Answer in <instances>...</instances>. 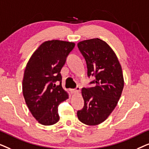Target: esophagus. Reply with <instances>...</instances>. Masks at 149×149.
Segmentation results:
<instances>
[{"instance_id": "esophagus-1", "label": "esophagus", "mask_w": 149, "mask_h": 149, "mask_svg": "<svg viewBox=\"0 0 149 149\" xmlns=\"http://www.w3.org/2000/svg\"><path fill=\"white\" fill-rule=\"evenodd\" d=\"M80 91V87H77L76 89H70V92L72 93H78Z\"/></svg>"}]
</instances>
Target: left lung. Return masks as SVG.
Segmentation results:
<instances>
[{"mask_svg": "<svg viewBox=\"0 0 149 149\" xmlns=\"http://www.w3.org/2000/svg\"><path fill=\"white\" fill-rule=\"evenodd\" d=\"M84 57L88 77H94L83 87L84 107L77 111L79 121L88 125H96L107 119L121 95L124 81L121 66L113 50L100 38H92L77 44Z\"/></svg>", "mask_w": 149, "mask_h": 149, "instance_id": "8db88e82", "label": "left lung"}]
</instances>
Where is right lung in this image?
Segmentation results:
<instances>
[{"mask_svg": "<svg viewBox=\"0 0 149 149\" xmlns=\"http://www.w3.org/2000/svg\"><path fill=\"white\" fill-rule=\"evenodd\" d=\"M74 46V42L63 40L45 41L26 65L22 82L23 95L30 113L42 125L56 123L60 119L58 106L68 98L62 87L60 71Z\"/></svg>", "mask_w": 149, "mask_h": 149, "instance_id": "right-lung-1", "label": "right lung"}]
</instances>
